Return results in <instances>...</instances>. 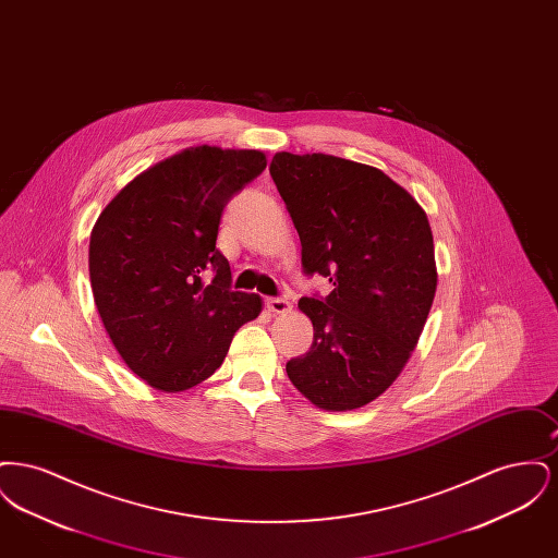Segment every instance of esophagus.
Wrapping results in <instances>:
<instances>
[{
  "label": "esophagus",
  "instance_id": "esophagus-1",
  "mask_svg": "<svg viewBox=\"0 0 558 558\" xmlns=\"http://www.w3.org/2000/svg\"><path fill=\"white\" fill-rule=\"evenodd\" d=\"M266 305L271 314H287V312H291V303L287 299H280V296H269Z\"/></svg>",
  "mask_w": 558,
  "mask_h": 558
}]
</instances>
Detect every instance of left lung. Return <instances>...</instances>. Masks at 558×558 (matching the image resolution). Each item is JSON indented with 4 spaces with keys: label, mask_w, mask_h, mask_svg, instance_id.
<instances>
[{
    "label": "left lung",
    "mask_w": 558,
    "mask_h": 558,
    "mask_svg": "<svg viewBox=\"0 0 558 558\" xmlns=\"http://www.w3.org/2000/svg\"><path fill=\"white\" fill-rule=\"evenodd\" d=\"M269 173L305 271L332 282L326 299L299 301L314 343L287 374L322 410H357L393 385L423 335L437 291L428 217L405 187L364 162L276 153Z\"/></svg>",
    "instance_id": "obj_1"
}]
</instances>
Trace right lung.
I'll return each mask as SVG.
<instances>
[{
  "instance_id": "add662e5",
  "label": "right lung",
  "mask_w": 558,
  "mask_h": 558,
  "mask_svg": "<svg viewBox=\"0 0 558 558\" xmlns=\"http://www.w3.org/2000/svg\"><path fill=\"white\" fill-rule=\"evenodd\" d=\"M266 153L192 146L123 187L89 236V282L108 337L146 385L178 393L207 380L234 332L257 318L255 292L230 291L215 248L228 201L266 169ZM214 267L205 286L199 274Z\"/></svg>"
}]
</instances>
